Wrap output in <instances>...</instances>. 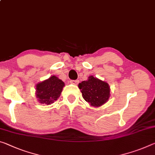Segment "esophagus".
Instances as JSON below:
<instances>
[{
    "label": "esophagus",
    "mask_w": 155,
    "mask_h": 155,
    "mask_svg": "<svg viewBox=\"0 0 155 155\" xmlns=\"http://www.w3.org/2000/svg\"><path fill=\"white\" fill-rule=\"evenodd\" d=\"M70 83H72V84H73V85H77L78 83V80H72V81H70Z\"/></svg>",
    "instance_id": "esophagus-1"
}]
</instances>
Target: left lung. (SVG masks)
I'll return each mask as SVG.
<instances>
[{
	"label": "left lung",
	"instance_id": "obj_1",
	"mask_svg": "<svg viewBox=\"0 0 155 155\" xmlns=\"http://www.w3.org/2000/svg\"><path fill=\"white\" fill-rule=\"evenodd\" d=\"M78 87L83 99L92 107L101 106L107 102L110 97L108 83L93 76H90L87 81L80 83Z\"/></svg>",
	"mask_w": 155,
	"mask_h": 155
}]
</instances>
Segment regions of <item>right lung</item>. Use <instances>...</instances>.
Segmentation results:
<instances>
[{"label": "right lung", "mask_w": 155, "mask_h": 155, "mask_svg": "<svg viewBox=\"0 0 155 155\" xmlns=\"http://www.w3.org/2000/svg\"><path fill=\"white\" fill-rule=\"evenodd\" d=\"M65 83L53 75L36 85V97L40 104L50 105L59 98Z\"/></svg>", "instance_id": "1"}]
</instances>
